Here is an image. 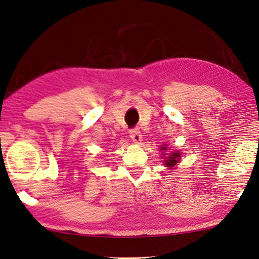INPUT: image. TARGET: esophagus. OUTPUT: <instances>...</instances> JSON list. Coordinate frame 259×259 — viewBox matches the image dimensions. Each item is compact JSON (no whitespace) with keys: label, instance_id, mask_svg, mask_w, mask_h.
I'll list each match as a JSON object with an SVG mask.
<instances>
[{"label":"esophagus","instance_id":"esophagus-1","mask_svg":"<svg viewBox=\"0 0 259 259\" xmlns=\"http://www.w3.org/2000/svg\"><path fill=\"white\" fill-rule=\"evenodd\" d=\"M130 138L132 139V141L135 143H140L141 141H142V134H141V132L139 130H131L130 131Z\"/></svg>","mask_w":259,"mask_h":259}]
</instances>
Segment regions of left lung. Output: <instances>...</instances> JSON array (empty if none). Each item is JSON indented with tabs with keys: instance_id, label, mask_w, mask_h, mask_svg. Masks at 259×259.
I'll list each match as a JSON object with an SVG mask.
<instances>
[{
	"instance_id": "left-lung-1",
	"label": "left lung",
	"mask_w": 259,
	"mask_h": 259,
	"mask_svg": "<svg viewBox=\"0 0 259 259\" xmlns=\"http://www.w3.org/2000/svg\"><path fill=\"white\" fill-rule=\"evenodd\" d=\"M161 150H167V146H163V148H161ZM179 158H180L179 152H172L169 155V158H167V160H164V164L167 165V167H174V165L177 164Z\"/></svg>"
}]
</instances>
